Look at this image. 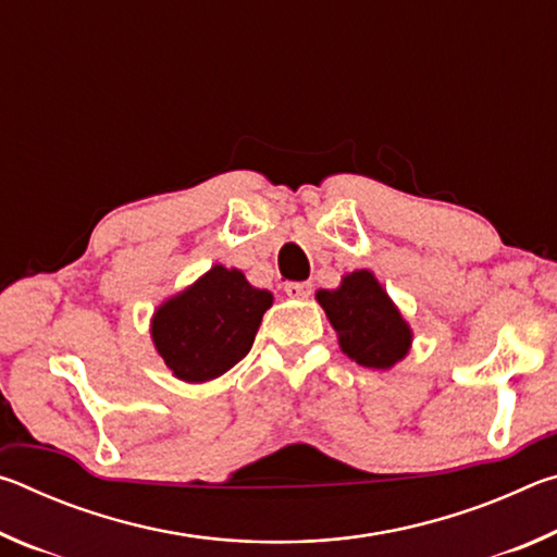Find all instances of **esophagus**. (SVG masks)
<instances>
[{
	"instance_id": "obj_1",
	"label": "esophagus",
	"mask_w": 557,
	"mask_h": 557,
	"mask_svg": "<svg viewBox=\"0 0 557 557\" xmlns=\"http://www.w3.org/2000/svg\"><path fill=\"white\" fill-rule=\"evenodd\" d=\"M285 292H287V297L307 299L309 295H312V285H309V282H285Z\"/></svg>"
}]
</instances>
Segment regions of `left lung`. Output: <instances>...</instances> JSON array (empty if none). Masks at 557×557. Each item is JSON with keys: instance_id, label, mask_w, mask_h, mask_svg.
<instances>
[{"instance_id": "obj_1", "label": "left lung", "mask_w": 557, "mask_h": 557, "mask_svg": "<svg viewBox=\"0 0 557 557\" xmlns=\"http://www.w3.org/2000/svg\"><path fill=\"white\" fill-rule=\"evenodd\" d=\"M342 351L366 369H391L408 354L412 334L398 309L369 270L346 275L342 287L317 292Z\"/></svg>"}]
</instances>
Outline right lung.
Wrapping results in <instances>:
<instances>
[{
  "label": "right lung",
  "mask_w": 557,
  "mask_h": 557,
  "mask_svg": "<svg viewBox=\"0 0 557 557\" xmlns=\"http://www.w3.org/2000/svg\"><path fill=\"white\" fill-rule=\"evenodd\" d=\"M270 305V292L252 287L240 270L215 265L157 309L154 346L176 379H219L250 351Z\"/></svg>",
  "instance_id": "add662e5"
}]
</instances>
